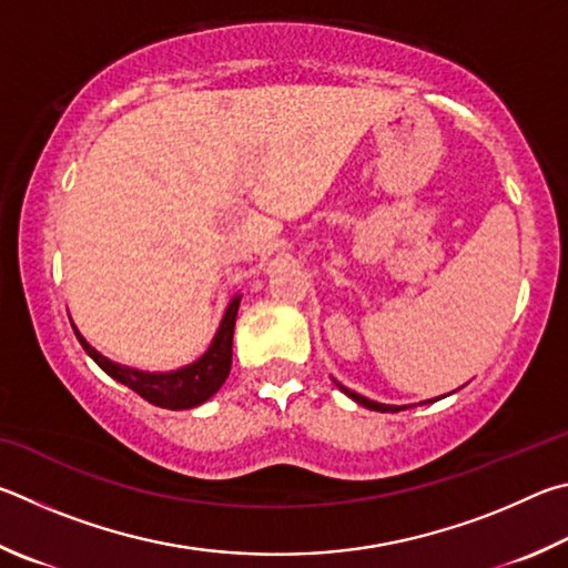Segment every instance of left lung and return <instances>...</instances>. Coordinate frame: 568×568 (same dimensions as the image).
Masks as SVG:
<instances>
[{
  "label": "left lung",
  "instance_id": "obj_1",
  "mask_svg": "<svg viewBox=\"0 0 568 568\" xmlns=\"http://www.w3.org/2000/svg\"><path fill=\"white\" fill-rule=\"evenodd\" d=\"M339 386V389L346 394V396H352V399L356 402V404H362V406H366V409H374V412H402L404 406H389V404H379V402H369L366 399V396H359V394H354V392H349L346 389V386H342V384H336Z\"/></svg>",
  "mask_w": 568,
  "mask_h": 568
}]
</instances>
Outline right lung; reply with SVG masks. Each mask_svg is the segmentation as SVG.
<instances>
[{
    "mask_svg": "<svg viewBox=\"0 0 568 568\" xmlns=\"http://www.w3.org/2000/svg\"><path fill=\"white\" fill-rule=\"evenodd\" d=\"M239 300H242V296H234L232 304H229L224 320H222V324H219L214 342H212V346H209V352L202 356V359L184 366V369L172 372V374H146V372L129 369V366H119L114 362L104 359L99 352H94L77 329H74V334H77L79 344L84 346V352L92 356V359L102 366V369L112 376V379L122 382L124 386L136 392L149 404L162 406V409H174V412L192 409V406L204 404L209 396L216 394L219 386L226 382L229 369H232V339H234V322H236Z\"/></svg>",
    "mask_w": 568,
    "mask_h": 568,
    "instance_id": "1",
    "label": "right lung"
}]
</instances>
